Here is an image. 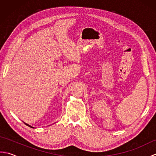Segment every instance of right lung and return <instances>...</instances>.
<instances>
[{"label":"right lung","mask_w":156,"mask_h":156,"mask_svg":"<svg viewBox=\"0 0 156 156\" xmlns=\"http://www.w3.org/2000/svg\"><path fill=\"white\" fill-rule=\"evenodd\" d=\"M25 125H27V126H29V127H31V128H34V127H31V125H27V123H25Z\"/></svg>","instance_id":"add662e5"}]
</instances>
